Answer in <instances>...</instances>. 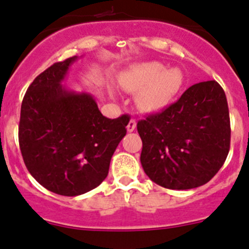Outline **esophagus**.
<instances>
[{
    "label": "esophagus",
    "mask_w": 249,
    "mask_h": 249,
    "mask_svg": "<svg viewBox=\"0 0 249 249\" xmlns=\"http://www.w3.org/2000/svg\"><path fill=\"white\" fill-rule=\"evenodd\" d=\"M135 129H136V119H131L129 122V124H127V131L132 132Z\"/></svg>",
    "instance_id": "esophagus-1"
}]
</instances>
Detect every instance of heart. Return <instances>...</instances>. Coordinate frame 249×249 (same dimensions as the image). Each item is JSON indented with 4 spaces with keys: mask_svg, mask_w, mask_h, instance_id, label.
<instances>
[{
    "mask_svg": "<svg viewBox=\"0 0 249 249\" xmlns=\"http://www.w3.org/2000/svg\"><path fill=\"white\" fill-rule=\"evenodd\" d=\"M158 62H148L132 67L123 77V86L129 91H140L138 106L145 111L161 107L179 90L182 74L178 69L163 70Z\"/></svg>",
    "mask_w": 249,
    "mask_h": 249,
    "instance_id": "1",
    "label": "heart"
}]
</instances>
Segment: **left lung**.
I'll list each match as a JSON object with an SVG mask.
<instances>
[{"instance_id":"obj_1","label":"left lung","mask_w":249,"mask_h":249,"mask_svg":"<svg viewBox=\"0 0 249 249\" xmlns=\"http://www.w3.org/2000/svg\"><path fill=\"white\" fill-rule=\"evenodd\" d=\"M141 163L154 182L171 190L206 184L230 149L227 96L216 81L191 86L178 101L137 123Z\"/></svg>"}]
</instances>
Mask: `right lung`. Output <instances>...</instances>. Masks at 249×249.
<instances>
[{
    "label": "right lung",
    "mask_w": 249,
    "mask_h": 249,
    "mask_svg": "<svg viewBox=\"0 0 249 249\" xmlns=\"http://www.w3.org/2000/svg\"><path fill=\"white\" fill-rule=\"evenodd\" d=\"M76 59L54 63L35 78L23 96L19 123L28 172L46 190L67 197L83 195L106 179L130 122L127 114L104 117L93 96L63 87Z\"/></svg>",
    "instance_id": "right-lung-1"
}]
</instances>
